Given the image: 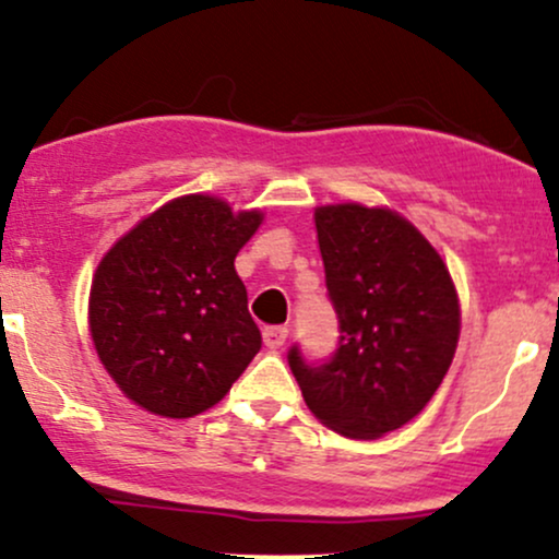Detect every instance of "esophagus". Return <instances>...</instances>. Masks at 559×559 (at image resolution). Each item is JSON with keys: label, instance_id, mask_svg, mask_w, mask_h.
I'll return each instance as SVG.
<instances>
[{"label": "esophagus", "instance_id": "obj_1", "mask_svg": "<svg viewBox=\"0 0 559 559\" xmlns=\"http://www.w3.org/2000/svg\"><path fill=\"white\" fill-rule=\"evenodd\" d=\"M287 340V326H266L264 330V345L272 347V350H277V347L285 345Z\"/></svg>", "mask_w": 559, "mask_h": 559}]
</instances>
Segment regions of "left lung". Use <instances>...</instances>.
Segmentation results:
<instances>
[{
    "label": "left lung",
    "mask_w": 559,
    "mask_h": 559,
    "mask_svg": "<svg viewBox=\"0 0 559 559\" xmlns=\"http://www.w3.org/2000/svg\"><path fill=\"white\" fill-rule=\"evenodd\" d=\"M326 298L337 350L308 360L287 350L306 405L353 439H377L416 418L448 373L461 308L448 266L429 240L390 209H317Z\"/></svg>",
    "instance_id": "1"
}]
</instances>
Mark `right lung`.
Listing matches in <instances>:
<instances>
[{
	"mask_svg": "<svg viewBox=\"0 0 559 559\" xmlns=\"http://www.w3.org/2000/svg\"><path fill=\"white\" fill-rule=\"evenodd\" d=\"M261 225L212 195L164 203L104 255L91 285V337L133 403L199 416L261 350L235 255Z\"/></svg>",
	"mask_w": 559,
	"mask_h": 559,
	"instance_id": "add662e5",
	"label": "right lung"
}]
</instances>
